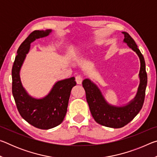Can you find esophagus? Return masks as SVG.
I'll return each mask as SVG.
<instances>
[{
  "label": "esophagus",
  "instance_id": "esophagus-1",
  "mask_svg": "<svg viewBox=\"0 0 157 157\" xmlns=\"http://www.w3.org/2000/svg\"><path fill=\"white\" fill-rule=\"evenodd\" d=\"M75 81H76L77 84H81L82 82V77H81L80 75L76 76Z\"/></svg>",
  "mask_w": 157,
  "mask_h": 157
}]
</instances>
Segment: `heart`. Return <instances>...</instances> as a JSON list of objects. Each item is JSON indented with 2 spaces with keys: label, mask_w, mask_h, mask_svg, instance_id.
<instances>
[{
  "label": "heart",
  "mask_w": 157,
  "mask_h": 157,
  "mask_svg": "<svg viewBox=\"0 0 157 157\" xmlns=\"http://www.w3.org/2000/svg\"><path fill=\"white\" fill-rule=\"evenodd\" d=\"M85 46L86 45L82 43H78L72 45L68 51V57L73 60H76L79 59V57L81 56L82 51L84 49Z\"/></svg>",
  "instance_id": "1"
}]
</instances>
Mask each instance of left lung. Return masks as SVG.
<instances>
[{
	"label": "left lung",
	"mask_w": 157,
	"mask_h": 157,
	"mask_svg": "<svg viewBox=\"0 0 157 157\" xmlns=\"http://www.w3.org/2000/svg\"><path fill=\"white\" fill-rule=\"evenodd\" d=\"M123 42L136 53L140 59L139 85L134 98L125 105L121 106L111 105L105 99L96 84L89 78L84 79L82 82V86L86 91V101L93 118L98 124L111 128L124 127L139 113L144 102L147 83L144 57L131 36L126 32H123Z\"/></svg>",
	"instance_id": "1"
}]
</instances>
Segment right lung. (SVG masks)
<instances>
[{
    "instance_id": "right-lung-1",
    "label": "right lung",
    "mask_w": 157,
    "mask_h": 157,
    "mask_svg": "<svg viewBox=\"0 0 157 157\" xmlns=\"http://www.w3.org/2000/svg\"><path fill=\"white\" fill-rule=\"evenodd\" d=\"M52 33V30L33 32L18 48L12 70V94L18 112L28 123L41 129H51L62 123L67 111L71 91L76 85L74 77L59 80L48 94L40 98L32 96L23 86L20 72L30 50V44Z\"/></svg>"
}]
</instances>
